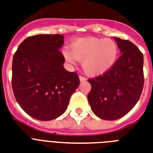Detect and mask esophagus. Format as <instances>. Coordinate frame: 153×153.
Masks as SVG:
<instances>
[{"label": "esophagus", "instance_id": "34e87169", "mask_svg": "<svg viewBox=\"0 0 153 153\" xmlns=\"http://www.w3.org/2000/svg\"><path fill=\"white\" fill-rule=\"evenodd\" d=\"M79 80H80V82H86V78H85L84 76H82V75H80V76H79Z\"/></svg>", "mask_w": 153, "mask_h": 153}]
</instances>
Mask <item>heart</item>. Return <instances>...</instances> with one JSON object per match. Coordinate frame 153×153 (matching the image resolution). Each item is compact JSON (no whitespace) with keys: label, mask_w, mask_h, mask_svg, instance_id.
<instances>
[{"label":"heart","mask_w":153,"mask_h":153,"mask_svg":"<svg viewBox=\"0 0 153 153\" xmlns=\"http://www.w3.org/2000/svg\"><path fill=\"white\" fill-rule=\"evenodd\" d=\"M119 48L115 41L109 39L84 37L71 45V51L64 49L62 54L68 62L74 59L82 60V69L88 75L104 74L113 67L118 57Z\"/></svg>","instance_id":"b5f03b06"}]
</instances>
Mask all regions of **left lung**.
Listing matches in <instances>:
<instances>
[{"mask_svg":"<svg viewBox=\"0 0 153 153\" xmlns=\"http://www.w3.org/2000/svg\"><path fill=\"white\" fill-rule=\"evenodd\" d=\"M121 55L111 69L88 79L91 110L103 120L114 121L127 114L137 104L144 86V57L137 47L115 37Z\"/></svg>","mask_w":153,"mask_h":153,"instance_id":"left-lung-1","label":"left lung"}]
</instances>
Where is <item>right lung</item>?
<instances>
[{
    "label": "right lung",
    "instance_id": "obj_1",
    "mask_svg": "<svg viewBox=\"0 0 153 153\" xmlns=\"http://www.w3.org/2000/svg\"><path fill=\"white\" fill-rule=\"evenodd\" d=\"M62 35H36L26 38L13 59L12 87L16 102L29 116L51 121L66 110L79 85V75L63 67L59 49Z\"/></svg>",
    "mask_w": 153,
    "mask_h": 153
}]
</instances>
